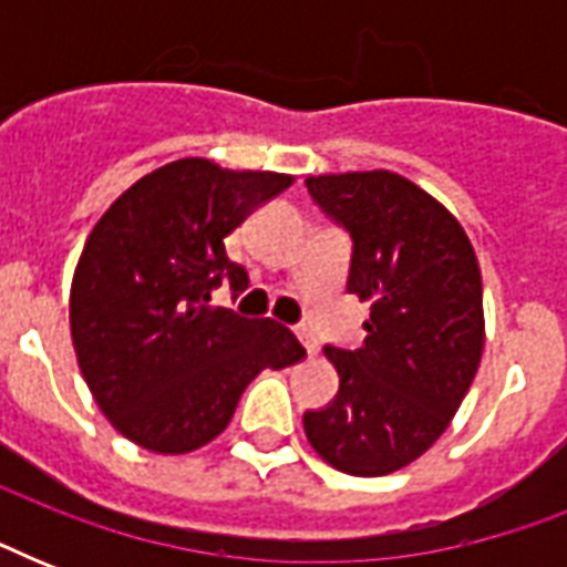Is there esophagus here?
I'll list each match as a JSON object with an SVG mask.
<instances>
[{
    "label": "esophagus",
    "instance_id": "34e87169",
    "mask_svg": "<svg viewBox=\"0 0 567 567\" xmlns=\"http://www.w3.org/2000/svg\"><path fill=\"white\" fill-rule=\"evenodd\" d=\"M297 338H300L302 347H306V350H309V355H318V350H320V338L315 336V332H311V329L300 327V329H297Z\"/></svg>",
    "mask_w": 567,
    "mask_h": 567
}]
</instances>
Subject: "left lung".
<instances>
[{"label": "left lung", "mask_w": 567, "mask_h": 567, "mask_svg": "<svg viewBox=\"0 0 567 567\" xmlns=\"http://www.w3.org/2000/svg\"><path fill=\"white\" fill-rule=\"evenodd\" d=\"M353 238L347 291L371 302L359 350L327 347L338 396L306 412V439L353 476L412 465L441 439L474 382L485 344L483 276L462 223L391 171L306 179Z\"/></svg>", "instance_id": "left-lung-1"}]
</instances>
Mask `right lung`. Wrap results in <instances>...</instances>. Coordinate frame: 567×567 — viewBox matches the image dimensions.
I'll return each mask as SVG.
<instances>
[{
  "label": "right lung",
  "instance_id": "add662e5",
  "mask_svg": "<svg viewBox=\"0 0 567 567\" xmlns=\"http://www.w3.org/2000/svg\"><path fill=\"white\" fill-rule=\"evenodd\" d=\"M293 176L179 158L111 203L84 240L70 288V336L93 400L120 435L162 456L205 447L261 371L306 355L291 329L205 306L223 279L231 231Z\"/></svg>",
  "mask_w": 567,
  "mask_h": 567
}]
</instances>
